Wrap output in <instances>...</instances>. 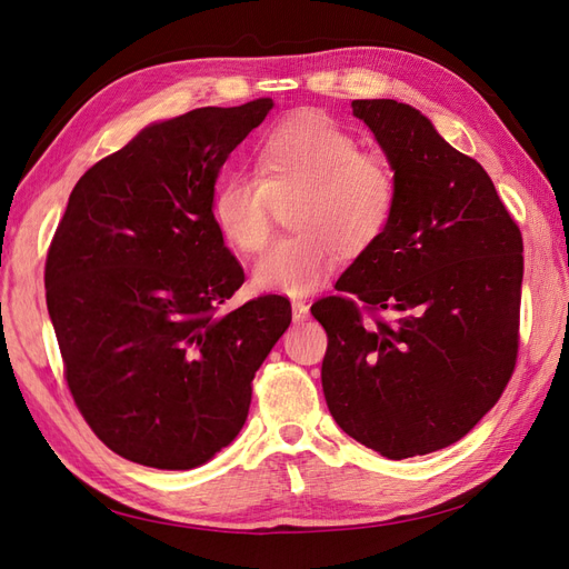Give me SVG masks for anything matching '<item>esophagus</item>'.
Here are the masks:
<instances>
[{"instance_id": "obj_1", "label": "esophagus", "mask_w": 569, "mask_h": 569, "mask_svg": "<svg viewBox=\"0 0 569 569\" xmlns=\"http://www.w3.org/2000/svg\"><path fill=\"white\" fill-rule=\"evenodd\" d=\"M308 316H311V306H308L306 301L291 303V318H295V322H303V320H308Z\"/></svg>"}]
</instances>
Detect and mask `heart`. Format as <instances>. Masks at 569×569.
<instances>
[{
    "instance_id": "1",
    "label": "heart",
    "mask_w": 569,
    "mask_h": 569,
    "mask_svg": "<svg viewBox=\"0 0 569 569\" xmlns=\"http://www.w3.org/2000/svg\"><path fill=\"white\" fill-rule=\"evenodd\" d=\"M256 176L230 173L213 192V220L228 247L256 253L272 228L274 201H287L289 234L274 239L253 266V284L287 297L311 295L341 253H368L393 218L396 187L387 159L368 153L332 118L289 116L256 142Z\"/></svg>"
}]
</instances>
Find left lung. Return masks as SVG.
<instances>
[{
  "mask_svg": "<svg viewBox=\"0 0 569 569\" xmlns=\"http://www.w3.org/2000/svg\"><path fill=\"white\" fill-rule=\"evenodd\" d=\"M393 168L385 237L341 274L339 297L313 303L325 327L322 391L337 425L391 460L462 439L515 370L522 234L487 170L453 149L418 109L356 99ZM393 310L397 320H362Z\"/></svg>",
  "mask_w": 569,
  "mask_h": 569,
  "instance_id": "obj_1",
  "label": "left lung"
}]
</instances>
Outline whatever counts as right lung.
I'll list each match as a JSON object with an SVG mask.
<instances>
[{
    "label": "right lung",
    "instance_id": "1",
    "mask_svg": "<svg viewBox=\"0 0 569 569\" xmlns=\"http://www.w3.org/2000/svg\"><path fill=\"white\" fill-rule=\"evenodd\" d=\"M272 99L151 123L68 197L44 268L66 382L132 462L192 470L234 441L251 380L291 322L284 297L220 313L244 270L213 220L222 163Z\"/></svg>",
    "mask_w": 569,
    "mask_h": 569
}]
</instances>
